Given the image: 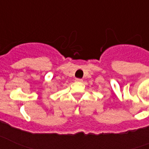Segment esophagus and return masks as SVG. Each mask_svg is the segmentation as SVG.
Masks as SVG:
<instances>
[{
	"mask_svg": "<svg viewBox=\"0 0 149 149\" xmlns=\"http://www.w3.org/2000/svg\"><path fill=\"white\" fill-rule=\"evenodd\" d=\"M75 81H76V82H82V79H76Z\"/></svg>",
	"mask_w": 149,
	"mask_h": 149,
	"instance_id": "esophagus-1",
	"label": "esophagus"
}]
</instances>
